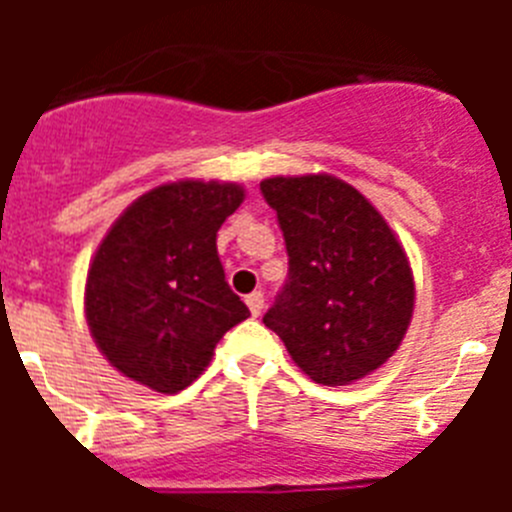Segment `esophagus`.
Returning <instances> with one entry per match:
<instances>
[{"label":"esophagus","mask_w":512,"mask_h":512,"mask_svg":"<svg viewBox=\"0 0 512 512\" xmlns=\"http://www.w3.org/2000/svg\"><path fill=\"white\" fill-rule=\"evenodd\" d=\"M246 305H248V310H251L253 318H259L261 310H264V292H261V289L251 292V295L246 297Z\"/></svg>","instance_id":"34e87169"}]
</instances>
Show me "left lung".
<instances>
[{
    "mask_svg": "<svg viewBox=\"0 0 512 512\" xmlns=\"http://www.w3.org/2000/svg\"><path fill=\"white\" fill-rule=\"evenodd\" d=\"M261 194L277 212L289 274L264 325L318 384H351L405 338L415 305L408 256L364 194L328 174L274 176Z\"/></svg>",
    "mask_w": 512,
    "mask_h": 512,
    "instance_id": "1",
    "label": "left lung"
}]
</instances>
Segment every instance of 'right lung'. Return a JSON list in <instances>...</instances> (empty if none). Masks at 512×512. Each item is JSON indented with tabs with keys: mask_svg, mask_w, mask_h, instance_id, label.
<instances>
[{
	"mask_svg": "<svg viewBox=\"0 0 512 512\" xmlns=\"http://www.w3.org/2000/svg\"><path fill=\"white\" fill-rule=\"evenodd\" d=\"M243 202L238 184L174 182L138 197L99 243L87 323L117 372L182 392L217 341L251 312L225 282L217 230Z\"/></svg>",
	"mask_w": 512,
	"mask_h": 512,
	"instance_id": "1",
	"label": "right lung"
}]
</instances>
